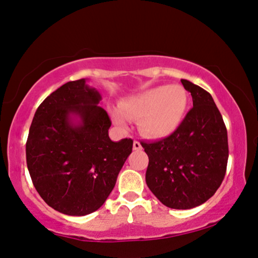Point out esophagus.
<instances>
[{
  "instance_id": "1",
  "label": "esophagus",
  "mask_w": 258,
  "mask_h": 258,
  "mask_svg": "<svg viewBox=\"0 0 258 258\" xmlns=\"http://www.w3.org/2000/svg\"><path fill=\"white\" fill-rule=\"evenodd\" d=\"M133 148H134V150H141V149H142L141 143H140L139 141H134V143H133Z\"/></svg>"
}]
</instances>
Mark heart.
I'll list each match as a JSON object with an SVG mask.
<instances>
[{"label":"heart","instance_id":"1","mask_svg":"<svg viewBox=\"0 0 258 258\" xmlns=\"http://www.w3.org/2000/svg\"><path fill=\"white\" fill-rule=\"evenodd\" d=\"M188 93L181 85H160L123 99L112 110V121L125 128L129 119H139V129L149 139H165L175 133L185 119Z\"/></svg>","mask_w":258,"mask_h":258}]
</instances>
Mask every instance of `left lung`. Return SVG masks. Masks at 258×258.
Here are the masks:
<instances>
[{"label":"left lung","instance_id":"8db88e82","mask_svg":"<svg viewBox=\"0 0 258 258\" xmlns=\"http://www.w3.org/2000/svg\"><path fill=\"white\" fill-rule=\"evenodd\" d=\"M193 108L175 133L141 142L149 158L146 182L163 205L188 210L207 202L219 188L229 159L227 132L212 96L189 80Z\"/></svg>","mask_w":258,"mask_h":258}]
</instances>
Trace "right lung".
<instances>
[{
	"mask_svg": "<svg viewBox=\"0 0 258 258\" xmlns=\"http://www.w3.org/2000/svg\"><path fill=\"white\" fill-rule=\"evenodd\" d=\"M86 80L66 83L43 100L26 143L35 189L68 216L90 215L104 204L133 150L132 139L110 140L102 96Z\"/></svg>",
	"mask_w": 258,
	"mask_h": 258,
	"instance_id": "1",
	"label": "right lung"
}]
</instances>
